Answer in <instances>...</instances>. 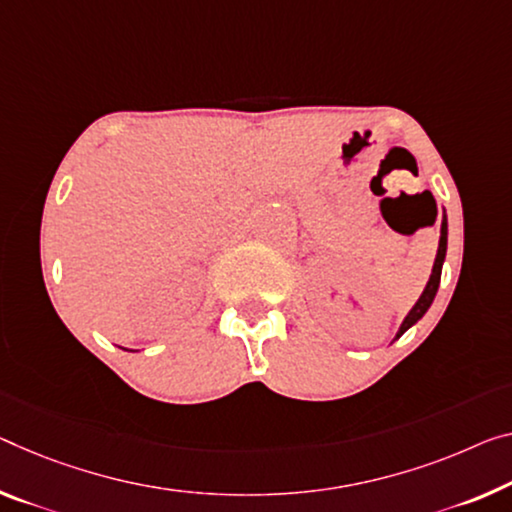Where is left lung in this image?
I'll return each mask as SVG.
<instances>
[{"label":"left lung","instance_id":"obj_1","mask_svg":"<svg viewBox=\"0 0 512 512\" xmlns=\"http://www.w3.org/2000/svg\"><path fill=\"white\" fill-rule=\"evenodd\" d=\"M446 245H448V219H446V210L442 215V229H439V247H437V256H435V263H432V274L430 279L426 283V288H423V293L419 300H416V304L410 309V313H407L403 325H400L396 338L403 336L407 329H410L412 325H416L423 316H426V311L430 309L432 300H435L437 295V288H439V279H442V265H444V258H446ZM393 338V341H396Z\"/></svg>","mask_w":512,"mask_h":512}]
</instances>
